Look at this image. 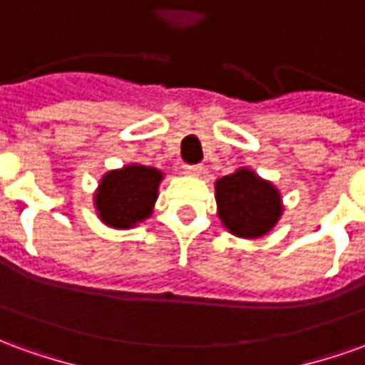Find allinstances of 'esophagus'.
Listing matches in <instances>:
<instances>
[{"label":"esophagus","mask_w":365,"mask_h":365,"mask_svg":"<svg viewBox=\"0 0 365 365\" xmlns=\"http://www.w3.org/2000/svg\"><path fill=\"white\" fill-rule=\"evenodd\" d=\"M201 172H203V166H183V174L191 178H199Z\"/></svg>","instance_id":"obj_1"}]
</instances>
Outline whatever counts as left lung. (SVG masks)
Returning a JSON list of instances; mask_svg holds the SVG:
<instances>
[{
	"instance_id": "obj_1",
	"label": "left lung",
	"mask_w": 365,
	"mask_h": 365,
	"mask_svg": "<svg viewBox=\"0 0 365 365\" xmlns=\"http://www.w3.org/2000/svg\"><path fill=\"white\" fill-rule=\"evenodd\" d=\"M217 215L222 227L238 238H262L283 215L279 190L252 168H238L215 182Z\"/></svg>"
}]
</instances>
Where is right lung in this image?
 Masks as SVG:
<instances>
[{
	"label": "right lung",
	"instance_id": "add662e5",
	"mask_svg": "<svg viewBox=\"0 0 365 365\" xmlns=\"http://www.w3.org/2000/svg\"><path fill=\"white\" fill-rule=\"evenodd\" d=\"M162 180V170L136 162L109 170L99 180L93 193V207L99 221L109 229L127 230L150 219Z\"/></svg>",
	"mask_w": 365,
	"mask_h": 365
}]
</instances>
